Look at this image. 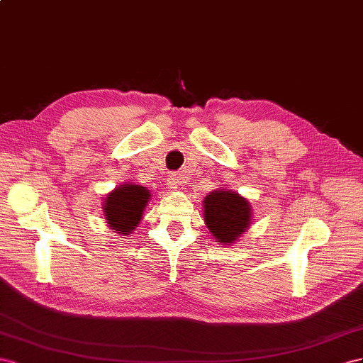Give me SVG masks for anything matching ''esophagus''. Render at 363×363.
Masks as SVG:
<instances>
[{"mask_svg": "<svg viewBox=\"0 0 363 363\" xmlns=\"http://www.w3.org/2000/svg\"><path fill=\"white\" fill-rule=\"evenodd\" d=\"M181 184H182V176H181V174H178V173L169 174V178H167V187H169L172 191L178 190Z\"/></svg>", "mask_w": 363, "mask_h": 363, "instance_id": "34e87169", "label": "esophagus"}]
</instances>
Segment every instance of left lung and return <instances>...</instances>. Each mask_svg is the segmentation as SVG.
I'll use <instances>...</instances> for the list:
<instances>
[{"instance_id": "left-lung-1", "label": "left lung", "mask_w": 363, "mask_h": 363, "mask_svg": "<svg viewBox=\"0 0 363 363\" xmlns=\"http://www.w3.org/2000/svg\"><path fill=\"white\" fill-rule=\"evenodd\" d=\"M203 222L219 245L239 242L252 222V206L246 198L228 189H217L205 196Z\"/></svg>"}]
</instances>
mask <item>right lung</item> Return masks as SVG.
<instances>
[{"label":"right lung","mask_w":363,"mask_h":363,"mask_svg":"<svg viewBox=\"0 0 363 363\" xmlns=\"http://www.w3.org/2000/svg\"><path fill=\"white\" fill-rule=\"evenodd\" d=\"M150 190L143 185L124 182L103 199V216L108 226L118 235L129 237L140 225L150 201Z\"/></svg>","instance_id":"add662e5"}]
</instances>
